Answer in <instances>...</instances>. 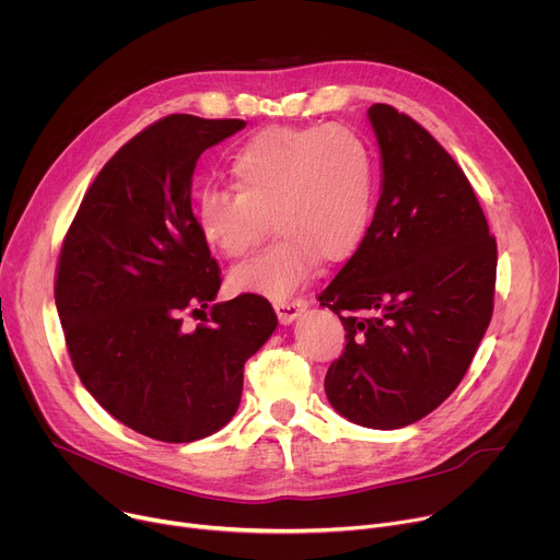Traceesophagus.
I'll use <instances>...</instances> for the list:
<instances>
[{"mask_svg": "<svg viewBox=\"0 0 560 560\" xmlns=\"http://www.w3.org/2000/svg\"><path fill=\"white\" fill-rule=\"evenodd\" d=\"M276 314H278V320L282 325H289L293 323L300 314H303L307 310V300L303 298H295V300H284V303H276Z\"/></svg>", "mask_w": 560, "mask_h": 560, "instance_id": "obj_1", "label": "esophagus"}]
</instances>
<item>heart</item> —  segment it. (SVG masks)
<instances>
[{
    "label": "heart",
    "instance_id": "b5f03b06",
    "mask_svg": "<svg viewBox=\"0 0 560 560\" xmlns=\"http://www.w3.org/2000/svg\"><path fill=\"white\" fill-rule=\"evenodd\" d=\"M235 190H203L192 208L201 240L226 260L260 246L269 220L278 233L267 253L237 267V293L284 300L325 262L361 246L374 203V159L350 127L273 125L231 156Z\"/></svg>",
    "mask_w": 560,
    "mask_h": 560
}]
</instances>
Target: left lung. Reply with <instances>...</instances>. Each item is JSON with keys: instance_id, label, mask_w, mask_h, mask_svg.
<instances>
[{"instance_id": "left-lung-1", "label": "left lung", "mask_w": 560, "mask_h": 560, "mask_svg": "<svg viewBox=\"0 0 560 560\" xmlns=\"http://www.w3.org/2000/svg\"><path fill=\"white\" fill-rule=\"evenodd\" d=\"M374 220L318 295L348 346L325 376L334 410L395 430L433 412L466 374L491 323L498 248L453 156L423 127L376 103Z\"/></svg>"}]
</instances>
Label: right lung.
Segmentation results:
<instances>
[{
	"instance_id": "1",
	"label": "right lung",
	"mask_w": 560,
	"mask_h": 560,
	"mask_svg": "<svg viewBox=\"0 0 560 560\" xmlns=\"http://www.w3.org/2000/svg\"><path fill=\"white\" fill-rule=\"evenodd\" d=\"M246 122L172 114L127 141L98 172L65 237L56 307L90 395L137 433L184 444L237 412L244 363L278 316L242 293L214 303L222 278L192 218V172ZM203 315L197 330L183 314Z\"/></svg>"
}]
</instances>
